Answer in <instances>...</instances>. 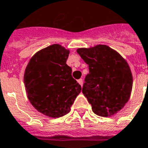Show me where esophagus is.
Returning a JSON list of instances; mask_svg holds the SVG:
<instances>
[{"instance_id": "1", "label": "esophagus", "mask_w": 148, "mask_h": 148, "mask_svg": "<svg viewBox=\"0 0 148 148\" xmlns=\"http://www.w3.org/2000/svg\"><path fill=\"white\" fill-rule=\"evenodd\" d=\"M77 82H78L79 84H80L81 86H82V85H83V80H82V79H79L78 81H77Z\"/></svg>"}]
</instances>
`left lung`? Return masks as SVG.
<instances>
[{
	"label": "left lung",
	"mask_w": 148,
	"mask_h": 148,
	"mask_svg": "<svg viewBox=\"0 0 148 148\" xmlns=\"http://www.w3.org/2000/svg\"><path fill=\"white\" fill-rule=\"evenodd\" d=\"M88 65L82 92L99 116H111L123 109L130 96L133 77L127 62L106 45L77 50Z\"/></svg>",
	"instance_id": "8db88e82"
}]
</instances>
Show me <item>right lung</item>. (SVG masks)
Masks as SVG:
<instances>
[{
  "instance_id": "obj_1",
  "label": "right lung",
  "mask_w": 148,
  "mask_h": 148,
  "mask_svg": "<svg viewBox=\"0 0 148 148\" xmlns=\"http://www.w3.org/2000/svg\"><path fill=\"white\" fill-rule=\"evenodd\" d=\"M69 50L53 44L37 52L25 71L24 83L31 104L39 112L53 118L71 111L82 87L73 78L66 64Z\"/></svg>"
}]
</instances>
